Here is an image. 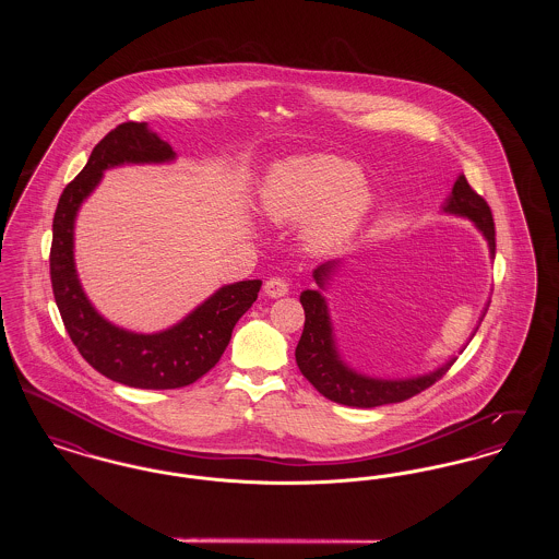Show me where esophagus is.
Masks as SVG:
<instances>
[{"label":"esophagus","mask_w":559,"mask_h":559,"mask_svg":"<svg viewBox=\"0 0 559 559\" xmlns=\"http://www.w3.org/2000/svg\"><path fill=\"white\" fill-rule=\"evenodd\" d=\"M264 289H266L270 297H283V295L289 293V283L285 278H281V276H274V278L266 281Z\"/></svg>","instance_id":"34e87169"}]
</instances>
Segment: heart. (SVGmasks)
<instances>
[{
	"mask_svg": "<svg viewBox=\"0 0 559 559\" xmlns=\"http://www.w3.org/2000/svg\"><path fill=\"white\" fill-rule=\"evenodd\" d=\"M365 176L352 160L314 155L274 167L262 190V207L274 222L314 217L310 239L322 247L340 245L358 228L369 197Z\"/></svg>",
	"mask_w": 559,
	"mask_h": 559,
	"instance_id": "b5f03b06",
	"label": "heart"
}]
</instances>
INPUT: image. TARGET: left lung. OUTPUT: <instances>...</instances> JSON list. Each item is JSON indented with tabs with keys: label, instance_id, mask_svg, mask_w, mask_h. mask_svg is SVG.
<instances>
[{
	"label": "left lung",
	"instance_id": "8db88e82",
	"mask_svg": "<svg viewBox=\"0 0 559 559\" xmlns=\"http://www.w3.org/2000/svg\"><path fill=\"white\" fill-rule=\"evenodd\" d=\"M444 212L459 213L469 217L481 235L488 240L490 253L495 255V219L488 203L484 197L478 194L474 188L469 187L467 178L461 174L452 187L451 199L447 201ZM333 264L314 270V278L320 287L333 272ZM304 306V333L301 340L295 347V360L301 374L319 390L324 399L346 404V406H358V408H372L381 404H394V402H404L421 394L427 388H431L438 379H442L447 371L454 365L456 358H451L444 367L438 371L429 372L424 377L415 379H399V381H388V379H372L358 374L340 360V354L333 344V333H331V320L326 312L324 297L319 292H304L299 297Z\"/></svg>",
	"mask_w": 559,
	"mask_h": 559
}]
</instances>
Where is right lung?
Segmentation results:
<instances>
[{
    "instance_id": "add662e5",
    "label": "right lung",
    "mask_w": 559,
    "mask_h": 559,
    "mask_svg": "<svg viewBox=\"0 0 559 559\" xmlns=\"http://www.w3.org/2000/svg\"><path fill=\"white\" fill-rule=\"evenodd\" d=\"M174 148L146 123L117 126L94 146L85 167L62 190L52 222L50 278L64 329L81 356L108 379L140 390H176L212 371L240 317L258 299L262 281L226 285L176 326L138 335L103 319L81 289L73 258V226L83 199L103 171L123 163H163Z\"/></svg>"
}]
</instances>
